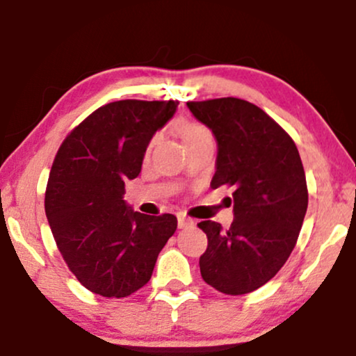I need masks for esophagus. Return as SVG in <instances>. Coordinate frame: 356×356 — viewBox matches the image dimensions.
Listing matches in <instances>:
<instances>
[{
    "label": "esophagus",
    "instance_id": "1",
    "mask_svg": "<svg viewBox=\"0 0 356 356\" xmlns=\"http://www.w3.org/2000/svg\"><path fill=\"white\" fill-rule=\"evenodd\" d=\"M177 226H179V229H184V227L194 226V220H192V219H187V218H184V216H179V219H177Z\"/></svg>",
    "mask_w": 356,
    "mask_h": 356
}]
</instances>
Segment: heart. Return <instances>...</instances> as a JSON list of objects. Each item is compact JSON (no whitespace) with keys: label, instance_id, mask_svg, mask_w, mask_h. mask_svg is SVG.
I'll list each match as a JSON object with an SVG mask.
<instances>
[{"label":"heart","instance_id":"b5f03b06","mask_svg":"<svg viewBox=\"0 0 356 356\" xmlns=\"http://www.w3.org/2000/svg\"><path fill=\"white\" fill-rule=\"evenodd\" d=\"M177 132L182 137L184 144H191V142L197 140V138L209 137L211 132L206 125L199 124L194 120H182L177 124Z\"/></svg>","mask_w":356,"mask_h":356}]
</instances>
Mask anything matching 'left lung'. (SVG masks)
<instances>
[{"instance_id": "1", "label": "left lung", "mask_w": 356, "mask_h": 356, "mask_svg": "<svg viewBox=\"0 0 356 356\" xmlns=\"http://www.w3.org/2000/svg\"><path fill=\"white\" fill-rule=\"evenodd\" d=\"M187 107L218 140L211 187H231L234 201L227 231L214 220L197 224L207 236L202 280L224 295H246L275 277L296 246L308 207L300 152L283 127L246 100L224 97Z\"/></svg>"}]
</instances>
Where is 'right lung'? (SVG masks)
<instances>
[{
  "instance_id": "obj_1",
  "label": "right lung",
  "mask_w": 356,
  "mask_h": 356,
  "mask_svg": "<svg viewBox=\"0 0 356 356\" xmlns=\"http://www.w3.org/2000/svg\"><path fill=\"white\" fill-rule=\"evenodd\" d=\"M179 102L118 100L97 108L61 142L44 212L65 263L88 291L125 298L149 283L177 229L174 214L134 212L125 181L140 174L150 138Z\"/></svg>"
}]
</instances>
